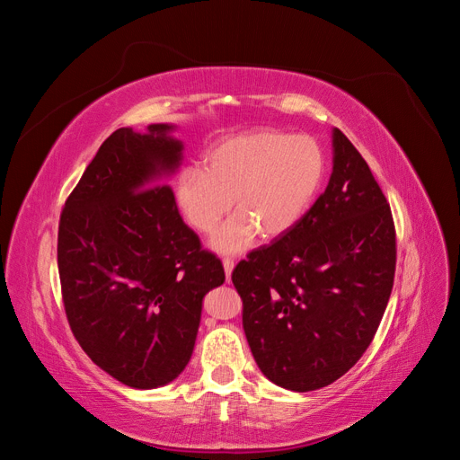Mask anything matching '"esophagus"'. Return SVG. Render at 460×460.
Segmentation results:
<instances>
[{
  "label": "esophagus",
  "mask_w": 460,
  "mask_h": 460,
  "mask_svg": "<svg viewBox=\"0 0 460 460\" xmlns=\"http://www.w3.org/2000/svg\"><path fill=\"white\" fill-rule=\"evenodd\" d=\"M222 267H225V272H226V280L230 282V278H232V270H234V267H235V262H234L232 259H225V261H222Z\"/></svg>",
  "instance_id": "1"
}]
</instances>
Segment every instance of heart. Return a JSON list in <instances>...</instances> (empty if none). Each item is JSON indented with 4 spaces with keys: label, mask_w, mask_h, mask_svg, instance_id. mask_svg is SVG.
Here are the masks:
<instances>
[{
    "label": "heart",
    "mask_w": 460,
    "mask_h": 460,
    "mask_svg": "<svg viewBox=\"0 0 460 460\" xmlns=\"http://www.w3.org/2000/svg\"><path fill=\"white\" fill-rule=\"evenodd\" d=\"M324 155L311 136L252 130L230 136L205 153L203 169L186 166L174 199L188 225L213 232L234 199L235 215L211 240L215 252L238 255L294 228L324 178Z\"/></svg>",
    "instance_id": "b5f03b06"
}]
</instances>
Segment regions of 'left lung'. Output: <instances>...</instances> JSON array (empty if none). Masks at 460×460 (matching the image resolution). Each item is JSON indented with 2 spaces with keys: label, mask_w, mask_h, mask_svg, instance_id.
<instances>
[{
  "label": "left lung",
  "mask_w": 460,
  "mask_h": 460,
  "mask_svg": "<svg viewBox=\"0 0 460 460\" xmlns=\"http://www.w3.org/2000/svg\"><path fill=\"white\" fill-rule=\"evenodd\" d=\"M332 153L323 196L294 228L232 272L255 363L291 392L330 385L363 357L394 288L392 208L338 128Z\"/></svg>",
  "instance_id": "8db88e82"
}]
</instances>
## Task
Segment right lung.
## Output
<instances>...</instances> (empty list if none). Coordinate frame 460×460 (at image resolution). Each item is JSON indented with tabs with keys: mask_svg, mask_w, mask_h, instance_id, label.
I'll use <instances>...</instances> for the list:
<instances>
[{
	"mask_svg": "<svg viewBox=\"0 0 460 460\" xmlns=\"http://www.w3.org/2000/svg\"><path fill=\"white\" fill-rule=\"evenodd\" d=\"M174 124L119 128L68 196L58 264L68 324L120 384L153 389L190 363L203 297L225 282L178 213L166 180L182 164Z\"/></svg>",
	"mask_w": 460,
	"mask_h": 460,
	"instance_id": "obj_1",
	"label": "right lung"
}]
</instances>
